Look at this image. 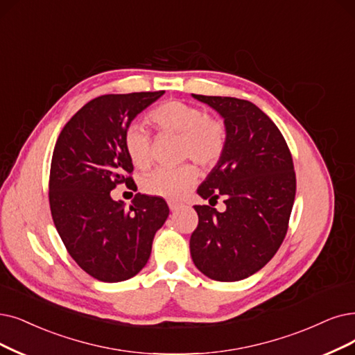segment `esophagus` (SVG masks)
Here are the masks:
<instances>
[{
	"mask_svg": "<svg viewBox=\"0 0 355 355\" xmlns=\"http://www.w3.org/2000/svg\"><path fill=\"white\" fill-rule=\"evenodd\" d=\"M167 204H168L170 211H176V209H179V208L182 207V204H180V202H176V201H168Z\"/></svg>",
	"mask_w": 355,
	"mask_h": 355,
	"instance_id": "esophagus-1",
	"label": "esophagus"
}]
</instances>
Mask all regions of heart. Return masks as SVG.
<instances>
[{"label": "heart", "instance_id": "obj_1", "mask_svg": "<svg viewBox=\"0 0 355 355\" xmlns=\"http://www.w3.org/2000/svg\"><path fill=\"white\" fill-rule=\"evenodd\" d=\"M148 122L162 134H178V150L182 159H192L201 167L216 166L227 146V130L223 121L205 115L193 105L168 101L154 107ZM123 147L137 167H146L151 160V138L138 125H130L123 134ZM198 179V170L187 163L179 167H159L143 179L147 193L164 198H182Z\"/></svg>", "mask_w": 355, "mask_h": 355}]
</instances>
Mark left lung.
I'll return each instance as SVG.
<instances>
[{"instance_id":"left-lung-1","label":"left lung","mask_w":355,"mask_h":355,"mask_svg":"<svg viewBox=\"0 0 355 355\" xmlns=\"http://www.w3.org/2000/svg\"><path fill=\"white\" fill-rule=\"evenodd\" d=\"M192 96L223 116L227 146L198 188L209 205L223 197L226 211L218 213L215 204L193 207L191 257L211 279L240 281L271 261L287 234L295 196L293 157L277 125L252 102Z\"/></svg>"}]
</instances>
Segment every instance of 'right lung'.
I'll return each mask as SVG.
<instances>
[{
	"instance_id": "right-lung-1",
	"label": "right lung",
	"mask_w": 355,
	"mask_h": 355,
	"mask_svg": "<svg viewBox=\"0 0 355 355\" xmlns=\"http://www.w3.org/2000/svg\"><path fill=\"white\" fill-rule=\"evenodd\" d=\"M163 94L98 96L67 122L56 139L49 175L53 224L71 258L98 281L137 275L150 258L155 232L168 217L160 196L137 193L130 209L110 196L119 183H134V166L123 147L126 128Z\"/></svg>"
}]
</instances>
